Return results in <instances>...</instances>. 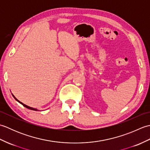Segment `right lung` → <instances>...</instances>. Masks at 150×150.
<instances>
[{
    "instance_id": "obj_1",
    "label": "right lung",
    "mask_w": 150,
    "mask_h": 150,
    "mask_svg": "<svg viewBox=\"0 0 150 150\" xmlns=\"http://www.w3.org/2000/svg\"><path fill=\"white\" fill-rule=\"evenodd\" d=\"M12 95H13V97H14V98H15V99L16 100H17V101H18V103H20V104H21L22 105H23V106H24V107H26V108H28V109H30V110H34V111H37L38 110H37L36 109V108H31V107H30V106H27V105H26V104H23V103H21V101H19L18 99H17V98H15V97L14 96V95H13L12 94Z\"/></svg>"
}]
</instances>
